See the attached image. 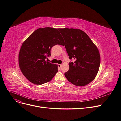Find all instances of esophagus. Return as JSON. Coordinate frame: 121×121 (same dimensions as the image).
I'll return each instance as SVG.
<instances>
[{"label":"esophagus","mask_w":121,"mask_h":121,"mask_svg":"<svg viewBox=\"0 0 121 121\" xmlns=\"http://www.w3.org/2000/svg\"><path fill=\"white\" fill-rule=\"evenodd\" d=\"M58 67L59 68H61V66H62V64H58Z\"/></svg>","instance_id":"esophagus-1"}]
</instances>
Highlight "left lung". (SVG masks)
I'll list each match as a JSON object with an SVG mask.
<instances>
[{"mask_svg": "<svg viewBox=\"0 0 121 121\" xmlns=\"http://www.w3.org/2000/svg\"><path fill=\"white\" fill-rule=\"evenodd\" d=\"M65 40V46L69 59V69L65 76L69 81L77 86L90 83L97 75L100 66L98 48L85 32L80 29H59Z\"/></svg>", "mask_w": 121, "mask_h": 121, "instance_id": "left-lung-1", "label": "left lung"}]
</instances>
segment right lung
I'll list each match as a JSON object with an SVG mask.
<instances>
[{
  "instance_id": "add662e5",
  "label": "right lung",
  "mask_w": 121,
  "mask_h": 121,
  "mask_svg": "<svg viewBox=\"0 0 121 121\" xmlns=\"http://www.w3.org/2000/svg\"><path fill=\"white\" fill-rule=\"evenodd\" d=\"M59 29L40 28L23 43L18 55L20 69L30 82L42 85L50 81L58 71V66L45 60L56 45H64Z\"/></svg>"
}]
</instances>
